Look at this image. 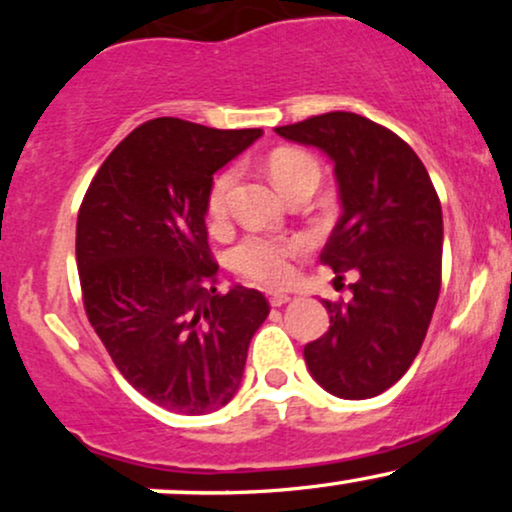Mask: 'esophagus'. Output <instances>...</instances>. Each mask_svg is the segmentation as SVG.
<instances>
[{
  "mask_svg": "<svg viewBox=\"0 0 512 512\" xmlns=\"http://www.w3.org/2000/svg\"><path fill=\"white\" fill-rule=\"evenodd\" d=\"M269 305H274V308H281V305L291 303V296L289 293H269Z\"/></svg>",
  "mask_w": 512,
  "mask_h": 512,
  "instance_id": "obj_1",
  "label": "esophagus"
}]
</instances>
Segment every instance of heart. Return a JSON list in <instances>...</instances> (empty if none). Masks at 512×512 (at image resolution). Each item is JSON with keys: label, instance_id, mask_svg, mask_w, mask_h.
<instances>
[{"label": "heart", "instance_id": "heart-1", "mask_svg": "<svg viewBox=\"0 0 512 512\" xmlns=\"http://www.w3.org/2000/svg\"><path fill=\"white\" fill-rule=\"evenodd\" d=\"M269 173L281 192H286L296 180H301L308 173H320L317 163L310 156L298 154V151H281L269 163ZM236 185V170H223L211 182L207 211L209 219L221 223L226 219L228 199ZM305 248L301 238H267V236H250L233 250V267L240 274L248 276L250 281L260 286H284L291 279L293 264L291 260Z\"/></svg>", "mask_w": 512, "mask_h": 512}]
</instances>
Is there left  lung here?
Listing matches in <instances>:
<instances>
[{
	"label": "left lung",
	"mask_w": 512,
	"mask_h": 512,
	"mask_svg": "<svg viewBox=\"0 0 512 512\" xmlns=\"http://www.w3.org/2000/svg\"><path fill=\"white\" fill-rule=\"evenodd\" d=\"M274 132L334 163L342 216L320 262L358 276L349 303L325 301L330 330L305 344V366L334 397H375L414 363L438 303V195L411 146L368 117L337 110Z\"/></svg>",
	"instance_id": "1"
}]
</instances>
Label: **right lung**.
I'll use <instances>...</instances> for the list:
<instances>
[{
    "instance_id": "1",
    "label": "right lung",
    "mask_w": 512,
    "mask_h": 512,
    "mask_svg": "<svg viewBox=\"0 0 512 512\" xmlns=\"http://www.w3.org/2000/svg\"><path fill=\"white\" fill-rule=\"evenodd\" d=\"M260 137L156 117L115 146L81 202L88 322L127 383L175 414H209L236 397L269 315L260 291H216L204 221L214 173Z\"/></svg>"
}]
</instances>
